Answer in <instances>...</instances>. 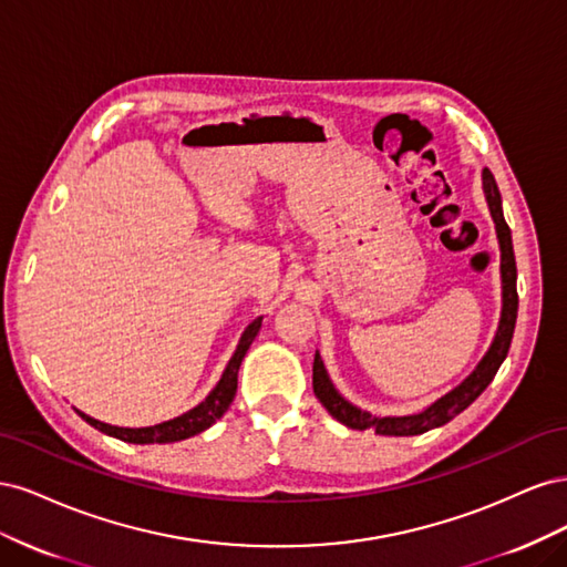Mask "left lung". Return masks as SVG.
Segmentation results:
<instances>
[{
	"mask_svg": "<svg viewBox=\"0 0 567 567\" xmlns=\"http://www.w3.org/2000/svg\"><path fill=\"white\" fill-rule=\"evenodd\" d=\"M483 192L489 215L494 219V231H496V241H499V252H502V315L499 323H496L494 338L489 342L487 352L480 359L477 367L463 379L456 388H452L447 394H442L433 404H427L423 411H416V414H406V416H375L371 411L359 409L352 404L348 398H342L340 390L333 385L329 371H326L321 354H315V369H312V385L315 394L319 402L326 406L329 414L340 421L342 425L354 427V431H364V427H373L379 435H394V437H404V435H421L425 431H433V427H440L444 423H450L454 416H458L463 409L471 406L480 394L485 392V388L492 383V379L504 364V359L511 348V338L513 329H516V317H518V271H516V255H513V241H511V229L504 219V208H502V194L496 188V182L492 177L489 169H483Z\"/></svg>",
	"mask_w": 567,
	"mask_h": 567,
	"instance_id": "8db88e82",
	"label": "left lung"
}]
</instances>
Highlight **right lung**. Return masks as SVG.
Here are the masks:
<instances>
[{
	"label": "right lung",
	"mask_w": 567,
	"mask_h": 567,
	"mask_svg": "<svg viewBox=\"0 0 567 567\" xmlns=\"http://www.w3.org/2000/svg\"><path fill=\"white\" fill-rule=\"evenodd\" d=\"M260 326H262V317H257L255 321L248 323V329L244 331L241 340H238V346H236V350H234V354L229 359L225 373H221V379L210 390L208 398H205L200 404H196L194 409H188L186 414H182L177 419H169V421H163L158 425H146V427H120V425L96 421V419L84 414V411H80V409H75V411L90 425H94L96 431L106 433L111 437L123 440V442L167 444V442H179V440H186V437H194V435H198L203 431H208V427L217 419L225 416V411L234 402L236 385H238V369H241L244 357H246L248 348L252 346L257 331H260Z\"/></svg>",
	"instance_id": "add662e5"
}]
</instances>
